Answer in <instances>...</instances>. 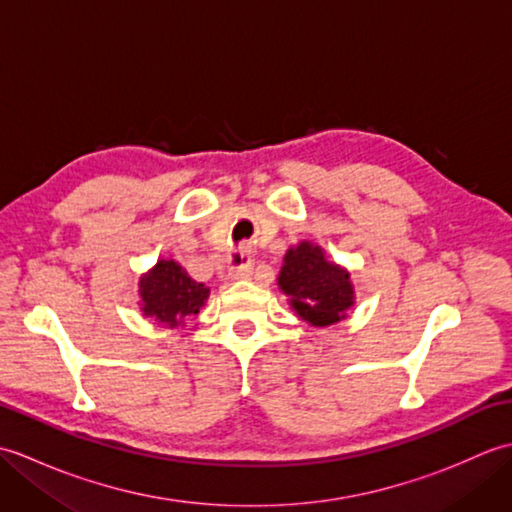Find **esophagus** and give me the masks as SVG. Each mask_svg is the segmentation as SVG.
<instances>
[{
	"instance_id": "1",
	"label": "esophagus",
	"mask_w": 512,
	"mask_h": 512,
	"mask_svg": "<svg viewBox=\"0 0 512 512\" xmlns=\"http://www.w3.org/2000/svg\"><path fill=\"white\" fill-rule=\"evenodd\" d=\"M253 268H255V264L250 262V259H246V262L233 266L231 273H228V277H231V279H248L250 275H253Z\"/></svg>"
}]
</instances>
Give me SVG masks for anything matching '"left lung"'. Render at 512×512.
Instances as JSON below:
<instances>
[{
  "label": "left lung",
  "mask_w": 512,
  "mask_h": 512,
  "mask_svg": "<svg viewBox=\"0 0 512 512\" xmlns=\"http://www.w3.org/2000/svg\"><path fill=\"white\" fill-rule=\"evenodd\" d=\"M279 286L290 297L299 317L312 325L341 321L345 310L354 303L350 273L328 262L323 250L308 242L286 253Z\"/></svg>",
  "instance_id": "8db88e82"
}]
</instances>
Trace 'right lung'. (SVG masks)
<instances>
[{"instance_id":"add662e5","label":"right lung","mask_w":512,"mask_h":512,"mask_svg":"<svg viewBox=\"0 0 512 512\" xmlns=\"http://www.w3.org/2000/svg\"><path fill=\"white\" fill-rule=\"evenodd\" d=\"M140 297H143V312L147 317L173 328L191 314L200 312L204 299L209 297V288L191 279L180 264L162 259L149 275L140 279Z\"/></svg>"}]
</instances>
